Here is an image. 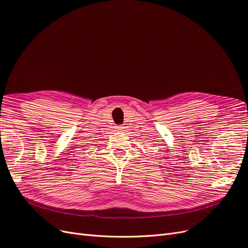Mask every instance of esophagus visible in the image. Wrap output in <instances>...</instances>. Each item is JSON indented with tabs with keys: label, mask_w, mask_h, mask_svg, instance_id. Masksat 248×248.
<instances>
[{
	"label": "esophagus",
	"mask_w": 248,
	"mask_h": 248,
	"mask_svg": "<svg viewBox=\"0 0 248 248\" xmlns=\"http://www.w3.org/2000/svg\"><path fill=\"white\" fill-rule=\"evenodd\" d=\"M117 131L124 132V125H119V126H117Z\"/></svg>",
	"instance_id": "esophagus-1"
}]
</instances>
